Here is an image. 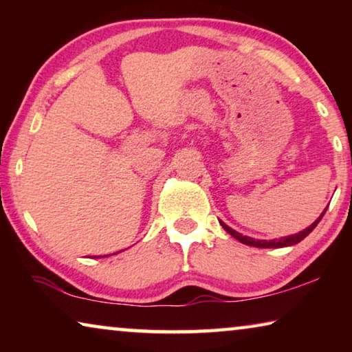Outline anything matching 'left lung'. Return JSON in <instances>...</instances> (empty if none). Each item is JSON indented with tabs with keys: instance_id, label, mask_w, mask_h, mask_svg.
<instances>
[{
	"instance_id": "left-lung-1",
	"label": "left lung",
	"mask_w": 352,
	"mask_h": 352,
	"mask_svg": "<svg viewBox=\"0 0 352 352\" xmlns=\"http://www.w3.org/2000/svg\"><path fill=\"white\" fill-rule=\"evenodd\" d=\"M326 210L321 212V216L315 220V222L307 226L306 230L300 231L298 234H294V236H287V237H281V239H273V241H259V239H253V237H248V236H242L241 233H237V231H234L233 228H230L228 225H225L223 222H220V225L223 226V230L226 231V233H230L233 237H236L237 241L245 243V245H250V247H258V248H279V247H289V245H295V243L301 242L305 237L311 233V231L315 228V226L318 225V222L321 220V217L324 216Z\"/></svg>"
}]
</instances>
